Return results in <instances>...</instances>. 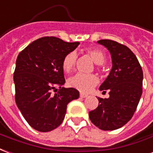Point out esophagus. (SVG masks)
I'll list each match as a JSON object with an SVG mask.
<instances>
[{
    "label": "esophagus",
    "instance_id": "1",
    "mask_svg": "<svg viewBox=\"0 0 153 153\" xmlns=\"http://www.w3.org/2000/svg\"><path fill=\"white\" fill-rule=\"evenodd\" d=\"M88 96V94H84V93H80V97L81 98H86V97Z\"/></svg>",
    "mask_w": 153,
    "mask_h": 153
}]
</instances>
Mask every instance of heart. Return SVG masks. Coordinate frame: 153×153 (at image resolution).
I'll list each match as a JSON object with an SVG mask.
<instances>
[{
    "instance_id": "heart-1",
    "label": "heart",
    "mask_w": 153,
    "mask_h": 153,
    "mask_svg": "<svg viewBox=\"0 0 153 153\" xmlns=\"http://www.w3.org/2000/svg\"><path fill=\"white\" fill-rule=\"evenodd\" d=\"M86 51L95 64L102 65L104 63L106 57L101 50L97 48H90ZM76 58V53L74 51L70 52L64 57L63 61V69L64 72L69 73L74 69ZM68 83L71 87L75 88L83 92H87L99 83V79L94 75H85L81 73H77L69 78Z\"/></svg>"
}]
</instances>
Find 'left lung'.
<instances>
[{
  "instance_id": "left-lung-1",
  "label": "left lung",
  "mask_w": 153,
  "mask_h": 153,
  "mask_svg": "<svg viewBox=\"0 0 153 153\" xmlns=\"http://www.w3.org/2000/svg\"><path fill=\"white\" fill-rule=\"evenodd\" d=\"M97 43L108 49L112 58V69L100 90L109 91V98H99V106L89 112L91 122L102 130H114L130 121L142 95L143 70L134 53L129 48L112 40Z\"/></svg>"
}]
</instances>
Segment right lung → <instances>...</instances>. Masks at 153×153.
<instances>
[{
	"instance_id": "1",
	"label": "right lung",
	"mask_w": 153,
	"mask_h": 153,
	"mask_svg": "<svg viewBox=\"0 0 153 153\" xmlns=\"http://www.w3.org/2000/svg\"><path fill=\"white\" fill-rule=\"evenodd\" d=\"M79 42H66L54 36L37 39L18 55L14 73L15 102L30 126L40 132L59 126L65 117L67 106L79 98L74 88L65 83L64 57L75 50ZM59 87L53 96L52 89Z\"/></svg>"
}]
</instances>
